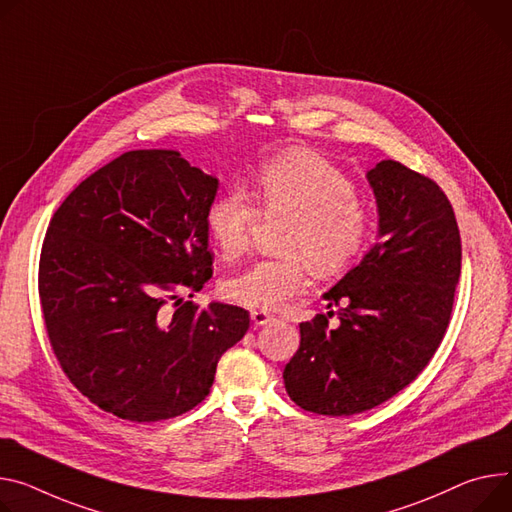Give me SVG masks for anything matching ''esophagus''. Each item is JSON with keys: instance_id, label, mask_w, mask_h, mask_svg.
<instances>
[{"instance_id": "obj_1", "label": "esophagus", "mask_w": 512, "mask_h": 512, "mask_svg": "<svg viewBox=\"0 0 512 512\" xmlns=\"http://www.w3.org/2000/svg\"><path fill=\"white\" fill-rule=\"evenodd\" d=\"M250 318H252V322L256 324V326H266V324H270L274 318L270 316V313H266V311H258V309H254L252 313H250Z\"/></svg>"}]
</instances>
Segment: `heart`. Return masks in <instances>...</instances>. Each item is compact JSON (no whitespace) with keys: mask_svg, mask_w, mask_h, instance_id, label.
Instances as JSON below:
<instances>
[{"mask_svg":"<svg viewBox=\"0 0 512 512\" xmlns=\"http://www.w3.org/2000/svg\"><path fill=\"white\" fill-rule=\"evenodd\" d=\"M254 194L266 211L289 213L283 258H264L223 281V295L258 311L283 307L307 285L309 263L332 274L355 260L369 235V217L352 182L322 155L291 149L266 160L254 174ZM258 209L242 188H227L209 203L205 227L225 258L240 256L250 242Z\"/></svg>","mask_w":512,"mask_h":512,"instance_id":"1","label":"heart"}]
</instances>
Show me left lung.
Segmentation results:
<instances>
[{"label":"left lung","mask_w":512,"mask_h":512,"mask_svg":"<svg viewBox=\"0 0 512 512\" xmlns=\"http://www.w3.org/2000/svg\"><path fill=\"white\" fill-rule=\"evenodd\" d=\"M377 203V242L324 293L336 311L299 324V350L283 371L303 410L350 416L412 383L449 326L461 272L453 207L430 178L383 160L367 172Z\"/></svg>","instance_id":"1"}]
</instances>
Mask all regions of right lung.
I'll list each match as a JSON object with an SVG mask.
<instances>
[{"label": "right lung", "mask_w": 512, "mask_h": 512, "mask_svg": "<svg viewBox=\"0 0 512 512\" xmlns=\"http://www.w3.org/2000/svg\"><path fill=\"white\" fill-rule=\"evenodd\" d=\"M219 180L174 149L116 157L51 219L38 295L55 357L98 408L157 422L199 406L250 328L238 305L194 297L213 274L205 211Z\"/></svg>", "instance_id": "add662e5"}]
</instances>
